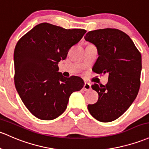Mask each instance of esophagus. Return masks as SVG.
Masks as SVG:
<instances>
[{"instance_id": "esophagus-1", "label": "esophagus", "mask_w": 149, "mask_h": 149, "mask_svg": "<svg viewBox=\"0 0 149 149\" xmlns=\"http://www.w3.org/2000/svg\"><path fill=\"white\" fill-rule=\"evenodd\" d=\"M91 84H90V83H85L84 86H83V91H89V90L91 89Z\"/></svg>"}]
</instances>
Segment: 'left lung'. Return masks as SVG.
I'll return each instance as SVG.
<instances>
[{"label":"left lung","mask_w":149,"mask_h":149,"mask_svg":"<svg viewBox=\"0 0 149 149\" xmlns=\"http://www.w3.org/2000/svg\"><path fill=\"white\" fill-rule=\"evenodd\" d=\"M84 38L98 51L93 72L109 74L105 86H91L99 97L96 103L88 104V111L100 122H112L125 113L136 97L141 84V53L130 37L118 29L90 31Z\"/></svg>","instance_id":"8db88e82"}]
</instances>
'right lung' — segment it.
<instances>
[{"instance_id":"obj_1","label":"right lung","mask_w":149,"mask_h":149,"mask_svg":"<svg viewBox=\"0 0 149 149\" xmlns=\"http://www.w3.org/2000/svg\"><path fill=\"white\" fill-rule=\"evenodd\" d=\"M86 32L43 22L17 42L14 51L15 86L24 105L38 119L52 120L61 115L71 93L84 86L78 76L63 77L58 71V63Z\"/></svg>"}]
</instances>
